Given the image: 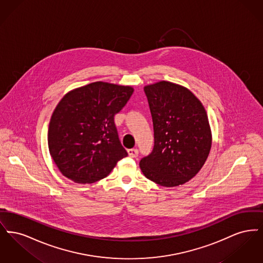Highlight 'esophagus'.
<instances>
[{"instance_id":"obj_1","label":"esophagus","mask_w":263,"mask_h":263,"mask_svg":"<svg viewBox=\"0 0 263 263\" xmlns=\"http://www.w3.org/2000/svg\"><path fill=\"white\" fill-rule=\"evenodd\" d=\"M138 154H139V151L137 149H129L128 150V155L132 158H136L138 157Z\"/></svg>"}]
</instances>
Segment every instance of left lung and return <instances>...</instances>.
Listing matches in <instances>:
<instances>
[{"label":"left lung","mask_w":263,"mask_h":263,"mask_svg":"<svg viewBox=\"0 0 263 263\" xmlns=\"http://www.w3.org/2000/svg\"><path fill=\"white\" fill-rule=\"evenodd\" d=\"M155 145L140 161L144 175L164 187L184 184L198 174L212 145L206 110L188 88L161 81L144 88Z\"/></svg>","instance_id":"left-lung-1"}]
</instances>
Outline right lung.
Instances as JSON below:
<instances>
[{"label": "right lung", "mask_w": 263, "mask_h": 263, "mask_svg": "<svg viewBox=\"0 0 263 263\" xmlns=\"http://www.w3.org/2000/svg\"><path fill=\"white\" fill-rule=\"evenodd\" d=\"M133 91L130 86L96 82L63 97L51 116L48 148L64 176L77 183H92L109 175L128 156L114 115Z\"/></svg>", "instance_id": "obj_1"}]
</instances>
